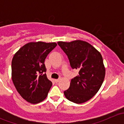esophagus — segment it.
Instances as JSON below:
<instances>
[{
	"label": "esophagus",
	"mask_w": 124,
	"mask_h": 124,
	"mask_svg": "<svg viewBox=\"0 0 124 124\" xmlns=\"http://www.w3.org/2000/svg\"><path fill=\"white\" fill-rule=\"evenodd\" d=\"M60 81V78H58V79H55L54 80V82H56V83H58Z\"/></svg>",
	"instance_id": "1"
}]
</instances>
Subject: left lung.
Masks as SVG:
<instances>
[{
  "mask_svg": "<svg viewBox=\"0 0 124 124\" xmlns=\"http://www.w3.org/2000/svg\"><path fill=\"white\" fill-rule=\"evenodd\" d=\"M68 56L72 69L78 75L72 78L70 87L64 91L66 98L77 104L86 102L97 93L105 77V68L101 54L85 41L57 42Z\"/></svg>",
  "mask_w": 124,
  "mask_h": 124,
  "instance_id": "obj_1",
  "label": "left lung"
}]
</instances>
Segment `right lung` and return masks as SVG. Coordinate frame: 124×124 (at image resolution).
Listing matches in <instances>:
<instances>
[{
    "instance_id": "right-lung-1",
    "label": "right lung",
    "mask_w": 124,
    "mask_h": 124,
    "mask_svg": "<svg viewBox=\"0 0 124 124\" xmlns=\"http://www.w3.org/2000/svg\"><path fill=\"white\" fill-rule=\"evenodd\" d=\"M56 46L55 42H29L14 56L11 65L12 82L27 102L37 104L47 97L52 82L47 78L44 61Z\"/></svg>"
}]
</instances>
